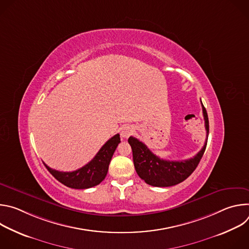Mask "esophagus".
I'll return each mask as SVG.
<instances>
[{"label": "esophagus", "mask_w": 249, "mask_h": 249, "mask_svg": "<svg viewBox=\"0 0 249 249\" xmlns=\"http://www.w3.org/2000/svg\"><path fill=\"white\" fill-rule=\"evenodd\" d=\"M134 132V128L131 125H124L120 129V134L123 138H128Z\"/></svg>", "instance_id": "1"}]
</instances>
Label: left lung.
Masks as SVG:
<instances>
[{"instance_id":"obj_1","label":"left lung","mask_w":249,"mask_h":249,"mask_svg":"<svg viewBox=\"0 0 249 249\" xmlns=\"http://www.w3.org/2000/svg\"><path fill=\"white\" fill-rule=\"evenodd\" d=\"M202 109L208 138L209 119L203 103ZM207 141L208 139H206L205 145L196 156L185 160L176 161L160 159L138 139L132 136L128 139L133 152L134 166L138 175L142 179L145 180L147 184L156 187H169L184 181L199 164L206 150Z\"/></svg>"}]
</instances>
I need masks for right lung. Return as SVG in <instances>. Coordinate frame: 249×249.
I'll list each match as a JSON object with an SVG mask.
<instances>
[{
	"label": "right lung",
	"mask_w": 249,
	"mask_h": 249,
	"mask_svg": "<svg viewBox=\"0 0 249 249\" xmlns=\"http://www.w3.org/2000/svg\"><path fill=\"white\" fill-rule=\"evenodd\" d=\"M119 143L120 135L116 134L106 142L89 163L75 171H58L44 164L55 178L67 187L74 189L90 188L98 185L105 178L111 158Z\"/></svg>",
	"instance_id": "add662e5"
}]
</instances>
